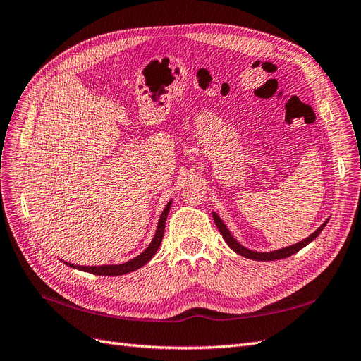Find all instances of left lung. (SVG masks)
Listing matches in <instances>:
<instances>
[{
  "label": "left lung",
  "mask_w": 361,
  "mask_h": 361,
  "mask_svg": "<svg viewBox=\"0 0 361 361\" xmlns=\"http://www.w3.org/2000/svg\"><path fill=\"white\" fill-rule=\"evenodd\" d=\"M212 216H214V221L218 227V231H220V233L223 235L224 241L227 243V245L231 247L235 253L241 255L247 259H253V260H262V262H267V260H279V259H285V257H289L292 255L297 253V251H300L301 248H304L305 245H309L313 239L318 238V235L322 232V228L326 226V223H329V220H325L316 231L309 235L305 239H302V241L293 244V245H289V247H285V248H279V250H274V251H255V250H250L247 247H244L243 244H239L235 236L231 233V231H228L227 226L224 224V221L220 218V215H218L216 212H212Z\"/></svg>",
  "instance_id": "left-lung-1"
}]
</instances>
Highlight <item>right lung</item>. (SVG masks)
I'll list each match as a JSON object with an SVG mask.
<instances>
[{
  "mask_svg": "<svg viewBox=\"0 0 361 361\" xmlns=\"http://www.w3.org/2000/svg\"><path fill=\"white\" fill-rule=\"evenodd\" d=\"M173 200H170L166 207H164V211L159 216V221L157 226V232L154 235V239H152V243L147 245V248L145 251H141V253L130 259L128 262H123V264H116V265H96V267H82V265H75V264H69V262H64L68 267L75 268V269H80L84 272H90V274L94 276H123L128 274V272H133L140 269L141 267H145L147 262L157 255V251L162 243V236H164V228H166V221H167V215L170 212V207H171Z\"/></svg>",
  "mask_w": 361,
  "mask_h": 361,
  "instance_id": "right-lung-1",
  "label": "right lung"
}]
</instances>
